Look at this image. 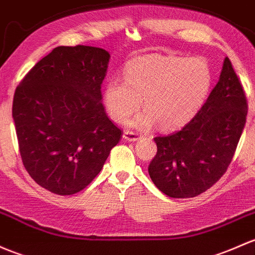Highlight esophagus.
Masks as SVG:
<instances>
[{
	"instance_id": "obj_1",
	"label": "esophagus",
	"mask_w": 255,
	"mask_h": 255,
	"mask_svg": "<svg viewBox=\"0 0 255 255\" xmlns=\"http://www.w3.org/2000/svg\"><path fill=\"white\" fill-rule=\"evenodd\" d=\"M123 139H125L126 141H136L139 138H140L141 134L140 133H136V132H130V130H126L125 133H123Z\"/></svg>"
}]
</instances>
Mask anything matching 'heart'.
<instances>
[{"instance_id":"heart-1","label":"heart","mask_w":255,"mask_h":255,"mask_svg":"<svg viewBox=\"0 0 255 255\" xmlns=\"http://www.w3.org/2000/svg\"><path fill=\"white\" fill-rule=\"evenodd\" d=\"M213 72L203 57L145 55L125 67V80L111 79L104 90V103L111 119L125 122L140 107H146L129 122L133 127H150L159 122L166 130L184 127L206 101Z\"/></svg>"}]
</instances>
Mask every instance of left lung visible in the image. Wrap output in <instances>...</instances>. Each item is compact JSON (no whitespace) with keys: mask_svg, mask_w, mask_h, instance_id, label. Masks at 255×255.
<instances>
[{"mask_svg":"<svg viewBox=\"0 0 255 255\" xmlns=\"http://www.w3.org/2000/svg\"><path fill=\"white\" fill-rule=\"evenodd\" d=\"M247 100L229 57L218 84L195 117L181 130L154 138L157 152L149 165L155 186L171 198H193L226 172L242 135Z\"/></svg>","mask_w":255,"mask_h":255,"instance_id":"1","label":"left lung"}]
</instances>
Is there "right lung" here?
<instances>
[{
    "instance_id": "1",
    "label": "right lung",
    "mask_w": 255,
    "mask_h": 255,
    "mask_svg": "<svg viewBox=\"0 0 255 255\" xmlns=\"http://www.w3.org/2000/svg\"><path fill=\"white\" fill-rule=\"evenodd\" d=\"M109 61L100 47L58 46L15 89L12 116L23 165L55 194L84 189L120 141L122 132L101 103Z\"/></svg>"
}]
</instances>
